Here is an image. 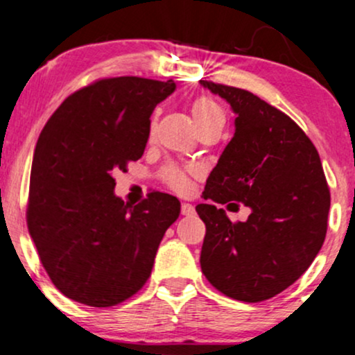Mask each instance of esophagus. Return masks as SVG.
<instances>
[{"instance_id": "1", "label": "esophagus", "mask_w": 355, "mask_h": 355, "mask_svg": "<svg viewBox=\"0 0 355 355\" xmlns=\"http://www.w3.org/2000/svg\"><path fill=\"white\" fill-rule=\"evenodd\" d=\"M195 214V207L191 203H182V215L185 217H190V215Z\"/></svg>"}]
</instances>
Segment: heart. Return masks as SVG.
Instances as JSON below:
<instances>
[{
    "label": "heart",
    "mask_w": 355,
    "mask_h": 355,
    "mask_svg": "<svg viewBox=\"0 0 355 355\" xmlns=\"http://www.w3.org/2000/svg\"><path fill=\"white\" fill-rule=\"evenodd\" d=\"M191 115H193L195 125L197 126L209 120H214V118H223L225 120L222 108L214 100L207 98V96H200V98H197L191 103ZM164 178L177 191H185L190 187L189 172L183 168H178V166H168V168H165Z\"/></svg>",
    "instance_id": "heart-1"
}]
</instances>
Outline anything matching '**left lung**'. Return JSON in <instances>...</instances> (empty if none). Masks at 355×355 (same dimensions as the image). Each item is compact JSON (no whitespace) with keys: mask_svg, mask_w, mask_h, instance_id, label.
Returning a JSON list of instances; mask_svg holds the SVG:
<instances>
[{"mask_svg":"<svg viewBox=\"0 0 355 355\" xmlns=\"http://www.w3.org/2000/svg\"><path fill=\"white\" fill-rule=\"evenodd\" d=\"M200 85L235 113L234 138L203 198L252 210L245 222L232 223L223 209L195 207L207 227L202 272L222 294L260 302L294 284L319 254L331 207L327 180L315 146L291 116L247 89Z\"/></svg>","mask_w":355,"mask_h":355,"instance_id":"1","label":"left lung"}]
</instances>
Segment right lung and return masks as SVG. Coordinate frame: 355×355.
<instances>
[{
    "label": "right lung",
    "instance_id": "right-lung-1",
    "mask_svg": "<svg viewBox=\"0 0 355 355\" xmlns=\"http://www.w3.org/2000/svg\"><path fill=\"white\" fill-rule=\"evenodd\" d=\"M175 88L173 80H100L68 96L44 125L31 165L28 230L68 299L110 307L137 294L152 274L180 202L153 191L130 205L113 191V173L141 158L150 116Z\"/></svg>",
    "mask_w": 355,
    "mask_h": 355
}]
</instances>
